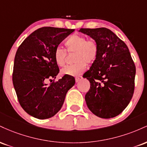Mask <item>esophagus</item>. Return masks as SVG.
Masks as SVG:
<instances>
[{"mask_svg":"<svg viewBox=\"0 0 147 147\" xmlns=\"http://www.w3.org/2000/svg\"><path fill=\"white\" fill-rule=\"evenodd\" d=\"M82 77H76V78H75V82H79V81L82 80Z\"/></svg>","mask_w":147,"mask_h":147,"instance_id":"1","label":"esophagus"}]
</instances>
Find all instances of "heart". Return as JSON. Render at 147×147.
Instances as JSON below:
<instances>
[{
	"instance_id": "obj_1",
	"label": "heart",
	"mask_w": 147,
	"mask_h": 147,
	"mask_svg": "<svg viewBox=\"0 0 147 147\" xmlns=\"http://www.w3.org/2000/svg\"><path fill=\"white\" fill-rule=\"evenodd\" d=\"M65 49L57 47L54 51V59L58 66H65L66 63L67 52L74 54L73 65H68L62 69L63 75L78 76L83 73L87 64H92L97 59L99 53V45L94 38H88L80 34H72L65 41Z\"/></svg>"
}]
</instances>
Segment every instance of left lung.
<instances>
[{
	"instance_id": "8db88e82",
	"label": "left lung",
	"mask_w": 147,
	"mask_h": 147,
	"mask_svg": "<svg viewBox=\"0 0 147 147\" xmlns=\"http://www.w3.org/2000/svg\"><path fill=\"white\" fill-rule=\"evenodd\" d=\"M79 32L99 45L97 59L83 76L90 84L85 96L88 107L97 117H115L126 109L134 92L136 70L129 48L108 28H81Z\"/></svg>"
}]
</instances>
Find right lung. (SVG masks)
Here are the masks:
<instances>
[{"label":"right lung","mask_w":147,"mask_h":147,"mask_svg":"<svg viewBox=\"0 0 147 147\" xmlns=\"http://www.w3.org/2000/svg\"><path fill=\"white\" fill-rule=\"evenodd\" d=\"M73 29L43 27L35 30L18 47L14 58L12 81L20 105L37 119L53 117L61 109L65 95L75 84L70 75L48 85L59 72L54 51Z\"/></svg>","instance_id":"1"}]
</instances>
